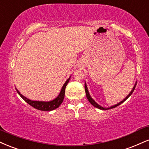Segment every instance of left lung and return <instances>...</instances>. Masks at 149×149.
Here are the masks:
<instances>
[{
  "mask_svg": "<svg viewBox=\"0 0 149 149\" xmlns=\"http://www.w3.org/2000/svg\"><path fill=\"white\" fill-rule=\"evenodd\" d=\"M136 85H137V82H136V83H135V84L134 85L133 88H132V91H131L130 93H129L128 95H127L126 96V97H125V99H123V100H122V101H120V102L117 103L116 104H114V105H113V106H111V107H107V108H106V107H103L100 106V104H97V103L92 98V97H91V95H90V94H89V92H88V88H87V85H86V82H85V91H86V95L87 99L88 100V101H89V102H90V103H91V104H92L93 106H94V107H96V108H98V109H102V110H107V109H113V108H114V107H117V106L120 105V104H121V103H123V102H125V101L126 100H127V98H128V97H130V96L131 95H132V93H133V91H134V88H135V87H136Z\"/></svg>",
  "mask_w": 149,
  "mask_h": 149,
  "instance_id": "1",
  "label": "left lung"
}]
</instances>
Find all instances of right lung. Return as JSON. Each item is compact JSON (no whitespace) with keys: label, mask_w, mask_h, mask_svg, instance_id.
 <instances>
[{"label":"right lung","mask_w":149,"mask_h":149,"mask_svg":"<svg viewBox=\"0 0 149 149\" xmlns=\"http://www.w3.org/2000/svg\"><path fill=\"white\" fill-rule=\"evenodd\" d=\"M71 76L69 78L66 80V81L65 82V84L63 86L62 88H61L60 93L58 94V95L56 97L55 99L52 100L51 101H47V102H45V101H36V100H31L27 97H26L25 96H24L22 94L20 93V92L17 90V88H16V90H17V93L19 95L22 97L23 100L26 101L28 104H29L30 105L32 106L33 107L36 108V109L38 110H41V111H52V110L56 109V108L58 107L59 106L61 105V103L63 101L64 97H65V87L67 86L68 83L69 82Z\"/></svg>","instance_id":"add662e5"}]
</instances>
